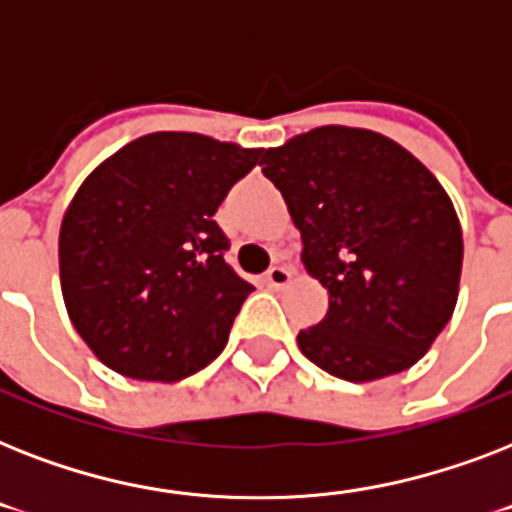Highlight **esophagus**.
Segmentation results:
<instances>
[{
  "label": "esophagus",
  "mask_w": 512,
  "mask_h": 512,
  "mask_svg": "<svg viewBox=\"0 0 512 512\" xmlns=\"http://www.w3.org/2000/svg\"><path fill=\"white\" fill-rule=\"evenodd\" d=\"M265 287H271V289H281V287H287L289 281H292V271L289 268H284V265H273V268H268L265 271Z\"/></svg>",
  "instance_id": "esophagus-1"
}]
</instances>
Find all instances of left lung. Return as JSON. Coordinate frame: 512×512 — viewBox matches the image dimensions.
<instances>
[{"mask_svg": "<svg viewBox=\"0 0 512 512\" xmlns=\"http://www.w3.org/2000/svg\"><path fill=\"white\" fill-rule=\"evenodd\" d=\"M287 201L303 265L329 292L305 358L348 382L417 364L460 295L462 228L433 172L396 140L358 127H316L263 154Z\"/></svg>", "mask_w": 512, "mask_h": 512, "instance_id": "1", "label": "left lung"}]
</instances>
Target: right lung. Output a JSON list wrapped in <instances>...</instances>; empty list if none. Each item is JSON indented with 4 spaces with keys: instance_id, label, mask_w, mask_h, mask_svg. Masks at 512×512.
I'll return each mask as SVG.
<instances>
[{
    "instance_id": "right-lung-1",
    "label": "right lung",
    "mask_w": 512,
    "mask_h": 512,
    "mask_svg": "<svg viewBox=\"0 0 512 512\" xmlns=\"http://www.w3.org/2000/svg\"><path fill=\"white\" fill-rule=\"evenodd\" d=\"M263 148L151 132L95 167L60 223V289L114 372L177 382L220 356L252 292L225 263L217 207Z\"/></svg>"
}]
</instances>
